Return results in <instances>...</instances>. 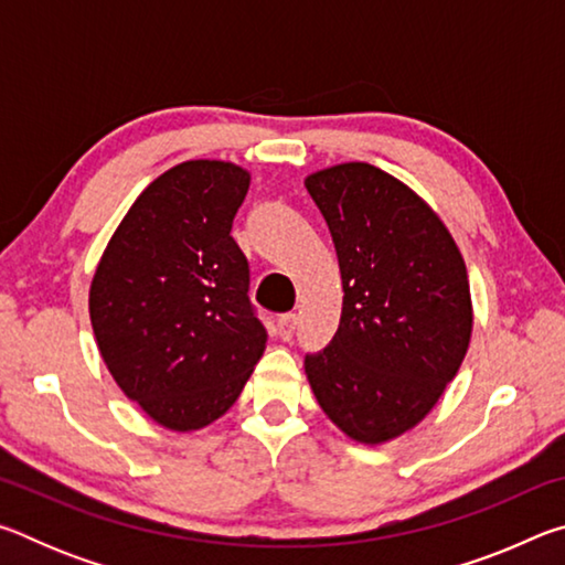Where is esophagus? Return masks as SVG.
I'll return each instance as SVG.
<instances>
[{
    "label": "esophagus",
    "mask_w": 565,
    "mask_h": 565,
    "mask_svg": "<svg viewBox=\"0 0 565 565\" xmlns=\"http://www.w3.org/2000/svg\"><path fill=\"white\" fill-rule=\"evenodd\" d=\"M276 331H279V337L284 341H291L296 331V313H284V317H279V321H276Z\"/></svg>",
    "instance_id": "1"
}]
</instances>
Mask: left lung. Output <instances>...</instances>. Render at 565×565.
<instances>
[{
  "mask_svg": "<svg viewBox=\"0 0 565 565\" xmlns=\"http://www.w3.org/2000/svg\"><path fill=\"white\" fill-rule=\"evenodd\" d=\"M337 246L343 306L306 353L319 406L353 441L384 444L441 398L473 329L463 256L441 218L386 171L349 161L306 177Z\"/></svg>",
  "mask_w": 565,
  "mask_h": 565,
  "instance_id": "left-lung-1",
  "label": "left lung"
}]
</instances>
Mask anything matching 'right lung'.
<instances>
[{
  "label": "right lung",
  "mask_w": 565,
  "mask_h": 565,
  "mask_svg": "<svg viewBox=\"0 0 565 565\" xmlns=\"http://www.w3.org/2000/svg\"><path fill=\"white\" fill-rule=\"evenodd\" d=\"M248 171L194 159L141 191L89 289L102 359L119 388L171 431L232 408L266 349L232 224Z\"/></svg>",
  "instance_id": "obj_1"
}]
</instances>
